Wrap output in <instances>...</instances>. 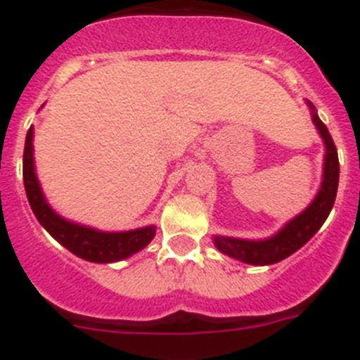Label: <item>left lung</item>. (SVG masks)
<instances>
[{
  "mask_svg": "<svg viewBox=\"0 0 360 360\" xmlns=\"http://www.w3.org/2000/svg\"><path fill=\"white\" fill-rule=\"evenodd\" d=\"M307 104L311 111V120L316 124L317 131L324 142V148H326L319 193L303 212H299L295 218L283 225L276 234L265 238V240L214 236V245L219 252L227 254L229 257H234L241 263H249V265H272L301 249L328 218L333 202H335L337 186H339V158H337V149L332 141V135L317 115L316 106L310 101H307Z\"/></svg>",
  "mask_w": 360,
  "mask_h": 360,
  "instance_id": "obj_1",
  "label": "left lung"
}]
</instances>
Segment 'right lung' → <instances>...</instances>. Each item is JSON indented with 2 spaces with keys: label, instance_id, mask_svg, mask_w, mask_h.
<instances>
[{
  "label": "right lung",
  "instance_id": "right-lung-1",
  "mask_svg": "<svg viewBox=\"0 0 360 360\" xmlns=\"http://www.w3.org/2000/svg\"><path fill=\"white\" fill-rule=\"evenodd\" d=\"M34 128L28 129L23 153V182L27 198L37 221L50 236L75 256L91 263H115L142 250L155 238L157 227L133 229L122 232H106L88 225L75 224L57 214L43 195L34 164Z\"/></svg>",
  "mask_w": 360,
  "mask_h": 360
}]
</instances>
